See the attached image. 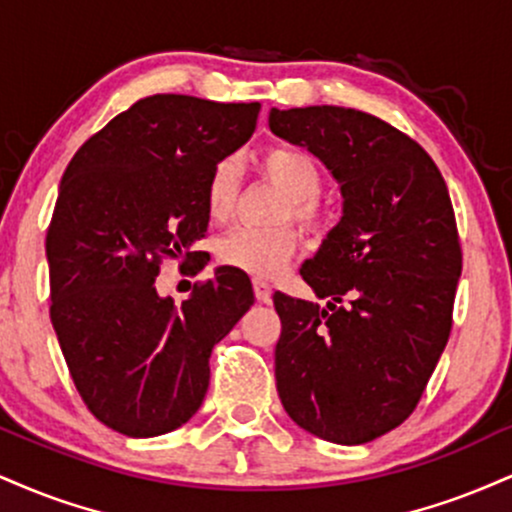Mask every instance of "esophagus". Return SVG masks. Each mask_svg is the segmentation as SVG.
<instances>
[{
    "label": "esophagus",
    "instance_id": "34e87169",
    "mask_svg": "<svg viewBox=\"0 0 512 512\" xmlns=\"http://www.w3.org/2000/svg\"><path fill=\"white\" fill-rule=\"evenodd\" d=\"M252 288H255V298L260 300V303H269V300H272V286H269L267 281L255 279L252 281Z\"/></svg>",
    "mask_w": 512,
    "mask_h": 512
}]
</instances>
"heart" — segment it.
I'll return each mask as SVG.
<instances>
[{"label": "heart", "mask_w": 512, "mask_h": 512, "mask_svg": "<svg viewBox=\"0 0 512 512\" xmlns=\"http://www.w3.org/2000/svg\"><path fill=\"white\" fill-rule=\"evenodd\" d=\"M260 171L274 181L283 197L279 219H295L307 231L322 229L324 209L319 205L322 169L317 159L291 145H272L260 152ZM240 190V164L236 157H224L209 171L205 183V207L214 221L231 217ZM300 236L293 226H240L226 233L217 243V257L226 267L238 269L257 279L276 276L293 260Z\"/></svg>", "instance_id": "heart-1"}]
</instances>
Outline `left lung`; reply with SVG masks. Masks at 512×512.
Listing matches in <instances>:
<instances>
[{
	"mask_svg": "<svg viewBox=\"0 0 512 512\" xmlns=\"http://www.w3.org/2000/svg\"><path fill=\"white\" fill-rule=\"evenodd\" d=\"M269 128L341 183L343 217L300 269L326 307L274 293L276 391L291 420L357 446L412 415L446 348L463 272L446 181L415 140L346 107L272 109Z\"/></svg>",
	"mask_w": 512,
	"mask_h": 512,
	"instance_id": "8db88e82",
	"label": "left lung"
}]
</instances>
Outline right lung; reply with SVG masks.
Listing matches in <instances>:
<instances>
[{
	"label": "right lung",
	"instance_id": "right-lung-1",
	"mask_svg": "<svg viewBox=\"0 0 512 512\" xmlns=\"http://www.w3.org/2000/svg\"><path fill=\"white\" fill-rule=\"evenodd\" d=\"M260 102L152 95L114 116L73 155L47 229L49 317L88 410L147 439L186 424L205 400L212 348L255 303L231 267L174 303L157 293L162 262L197 274L207 260L205 183L248 143Z\"/></svg>",
	"mask_w": 512,
	"mask_h": 512
}]
</instances>
